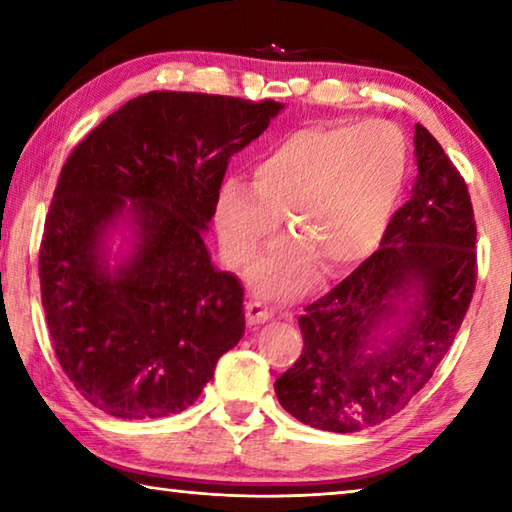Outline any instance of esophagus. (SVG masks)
Listing matches in <instances>:
<instances>
[{
	"label": "esophagus",
	"instance_id": "obj_1",
	"mask_svg": "<svg viewBox=\"0 0 512 512\" xmlns=\"http://www.w3.org/2000/svg\"><path fill=\"white\" fill-rule=\"evenodd\" d=\"M275 314L268 307H264L262 302H248L246 305V318L250 325H262V323H268Z\"/></svg>",
	"mask_w": 512,
	"mask_h": 512
}]
</instances>
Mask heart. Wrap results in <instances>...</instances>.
<instances>
[{"label": "heart", "instance_id": "obj_1", "mask_svg": "<svg viewBox=\"0 0 512 512\" xmlns=\"http://www.w3.org/2000/svg\"><path fill=\"white\" fill-rule=\"evenodd\" d=\"M406 176V142L391 121L316 124L291 131L259 155L250 183L228 178L216 196L225 257L248 268L280 230L284 239L255 271L266 296H296L318 264L329 275L361 264L386 235Z\"/></svg>", "mask_w": 512, "mask_h": 512}]
</instances>
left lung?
<instances>
[{"instance_id": "1", "label": "left lung", "mask_w": 512, "mask_h": 512, "mask_svg": "<svg viewBox=\"0 0 512 512\" xmlns=\"http://www.w3.org/2000/svg\"><path fill=\"white\" fill-rule=\"evenodd\" d=\"M409 201L377 253L305 309L300 359L275 381L284 411L314 429L354 433L402 411L452 345L476 282L467 185L415 124Z\"/></svg>"}]
</instances>
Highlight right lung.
<instances>
[{"label": "right lung", "mask_w": 512, "mask_h": 512, "mask_svg": "<svg viewBox=\"0 0 512 512\" xmlns=\"http://www.w3.org/2000/svg\"><path fill=\"white\" fill-rule=\"evenodd\" d=\"M282 110L149 92L67 158L40 246L42 307L60 366L103 413L185 411L244 336V289L205 232L228 160Z\"/></svg>", "instance_id": "1"}]
</instances>
